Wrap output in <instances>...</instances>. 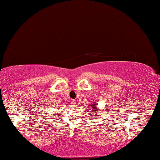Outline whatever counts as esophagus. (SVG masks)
Returning a JSON list of instances; mask_svg holds the SVG:
<instances>
[{
	"label": "esophagus",
	"instance_id": "1",
	"mask_svg": "<svg viewBox=\"0 0 160 160\" xmlns=\"http://www.w3.org/2000/svg\"><path fill=\"white\" fill-rule=\"evenodd\" d=\"M70 102H71L72 104H75V100H72V101Z\"/></svg>",
	"mask_w": 160,
	"mask_h": 160
}]
</instances>
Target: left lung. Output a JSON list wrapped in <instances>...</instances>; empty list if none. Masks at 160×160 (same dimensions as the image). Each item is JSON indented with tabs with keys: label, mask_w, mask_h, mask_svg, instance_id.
<instances>
[{
	"label": "left lung",
	"mask_w": 160,
	"mask_h": 160,
	"mask_svg": "<svg viewBox=\"0 0 160 160\" xmlns=\"http://www.w3.org/2000/svg\"><path fill=\"white\" fill-rule=\"evenodd\" d=\"M90 108H92V111H90V116H94V118H95V117H97L98 114L99 113H98V112H99V110L98 109V107H97V104H96L95 102L94 103L92 104H90ZM90 110L88 109V111Z\"/></svg>",
	"instance_id": "obj_1"
}]
</instances>
